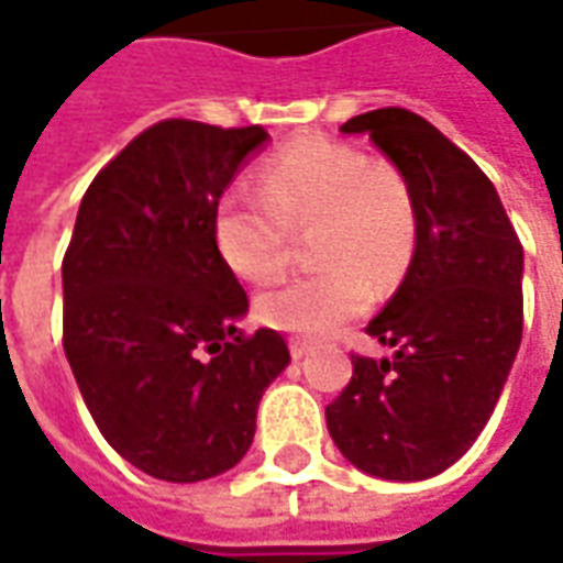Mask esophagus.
I'll return each mask as SVG.
<instances>
[{"label": "esophagus", "instance_id": "1", "mask_svg": "<svg viewBox=\"0 0 563 563\" xmlns=\"http://www.w3.org/2000/svg\"><path fill=\"white\" fill-rule=\"evenodd\" d=\"M289 353H292L295 362H301V358L310 353V346H307V343H301V341H292V343H289Z\"/></svg>", "mask_w": 563, "mask_h": 563}]
</instances>
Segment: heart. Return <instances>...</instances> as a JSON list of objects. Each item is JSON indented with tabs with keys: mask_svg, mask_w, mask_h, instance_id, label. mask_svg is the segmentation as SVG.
<instances>
[{
	"mask_svg": "<svg viewBox=\"0 0 563 563\" xmlns=\"http://www.w3.org/2000/svg\"><path fill=\"white\" fill-rule=\"evenodd\" d=\"M317 222V258L325 268L289 277L256 301L271 329L310 341L365 313L374 298L371 276L386 289L407 271L416 250L407 180L353 144L313 139L265 162L262 192L232 186L213 213L222 262L250 283L277 277L289 258L292 229Z\"/></svg>",
	"mask_w": 563,
	"mask_h": 563,
	"instance_id": "heart-1",
	"label": "heart"
}]
</instances>
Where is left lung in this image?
Masks as SVG:
<instances>
[{"mask_svg": "<svg viewBox=\"0 0 563 563\" xmlns=\"http://www.w3.org/2000/svg\"><path fill=\"white\" fill-rule=\"evenodd\" d=\"M367 135L416 205V250L367 334L391 358H353V379L325 407L334 446L362 473L416 483L473 446L521 343L525 250L492 180L452 141L404 108L341 126Z\"/></svg>", "mask_w": 563, "mask_h": 563, "instance_id": "left-lung-1", "label": "left lung"}]
</instances>
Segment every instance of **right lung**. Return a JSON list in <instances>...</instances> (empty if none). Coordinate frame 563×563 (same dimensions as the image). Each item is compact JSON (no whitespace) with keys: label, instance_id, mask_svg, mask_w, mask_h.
<instances>
[{"label":"right lung","instance_id":"obj_1","mask_svg":"<svg viewBox=\"0 0 563 563\" xmlns=\"http://www.w3.org/2000/svg\"><path fill=\"white\" fill-rule=\"evenodd\" d=\"M268 141L262 126H150L96 174L63 258L80 395L104 440L165 483L232 471L289 365L277 331L241 334L250 301L213 241L222 192Z\"/></svg>","mask_w":563,"mask_h":563}]
</instances>
